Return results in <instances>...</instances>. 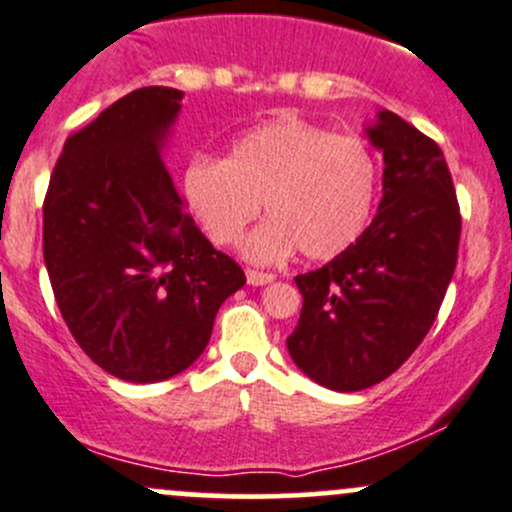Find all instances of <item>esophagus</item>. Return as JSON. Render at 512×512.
<instances>
[{"instance_id":"esophagus-1","label":"esophagus","mask_w":512,"mask_h":512,"mask_svg":"<svg viewBox=\"0 0 512 512\" xmlns=\"http://www.w3.org/2000/svg\"><path fill=\"white\" fill-rule=\"evenodd\" d=\"M274 282V274L272 272H257V270H247V284L252 287H265V284Z\"/></svg>"}]
</instances>
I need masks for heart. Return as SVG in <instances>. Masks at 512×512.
I'll use <instances>...</instances> for the list:
<instances>
[{
  "instance_id": "b5f03b06",
  "label": "heart",
  "mask_w": 512,
  "mask_h": 512,
  "mask_svg": "<svg viewBox=\"0 0 512 512\" xmlns=\"http://www.w3.org/2000/svg\"><path fill=\"white\" fill-rule=\"evenodd\" d=\"M181 193L215 247L238 245L262 203L267 220L242 245L247 260L272 265L299 250L324 262L363 235L378 196V159L360 137L277 117L235 139L223 161H188Z\"/></svg>"
}]
</instances>
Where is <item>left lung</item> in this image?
Instances as JSON below:
<instances>
[{
    "label": "left lung",
    "mask_w": 512,
    "mask_h": 512,
    "mask_svg": "<svg viewBox=\"0 0 512 512\" xmlns=\"http://www.w3.org/2000/svg\"><path fill=\"white\" fill-rule=\"evenodd\" d=\"M383 152V201L351 250L294 277L304 306L289 355L338 392L383 383L424 341L459 257L461 213L439 144L395 112L365 129Z\"/></svg>",
    "instance_id": "left-lung-1"
}]
</instances>
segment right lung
I'll list each match as a JSON object with an SVG mask.
<instances>
[{
  "label": "right lung",
  "mask_w": 512,
  "mask_h": 512,
  "mask_svg": "<svg viewBox=\"0 0 512 512\" xmlns=\"http://www.w3.org/2000/svg\"><path fill=\"white\" fill-rule=\"evenodd\" d=\"M181 98L149 85L112 102L66 139L43 201V262L63 321L127 383L186 370L245 284L186 213L161 154Z\"/></svg>",
  "instance_id": "obj_1"
}]
</instances>
